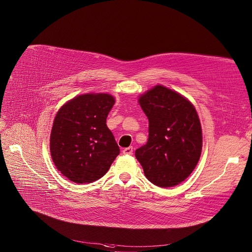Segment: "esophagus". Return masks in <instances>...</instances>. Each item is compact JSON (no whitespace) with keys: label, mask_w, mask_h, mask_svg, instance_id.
Returning a JSON list of instances; mask_svg holds the SVG:
<instances>
[{"label":"esophagus","mask_w":252,"mask_h":252,"mask_svg":"<svg viewBox=\"0 0 252 252\" xmlns=\"http://www.w3.org/2000/svg\"><path fill=\"white\" fill-rule=\"evenodd\" d=\"M132 151H133L132 147H127V148H126V149L123 150V153H124L125 155H131V154H132Z\"/></svg>","instance_id":"esophagus-1"}]
</instances>
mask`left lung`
Instances as JSON below:
<instances>
[{"instance_id": "left-lung-1", "label": "left lung", "mask_w": 252, "mask_h": 252, "mask_svg": "<svg viewBox=\"0 0 252 252\" xmlns=\"http://www.w3.org/2000/svg\"><path fill=\"white\" fill-rule=\"evenodd\" d=\"M139 103L149 120V138L136 150V158L155 186H177L190 175L202 153L197 112L186 97L161 85L141 95Z\"/></svg>"}]
</instances>
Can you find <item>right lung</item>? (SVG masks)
<instances>
[{
    "label": "right lung",
    "instance_id": "right-lung-1",
    "mask_svg": "<svg viewBox=\"0 0 252 252\" xmlns=\"http://www.w3.org/2000/svg\"><path fill=\"white\" fill-rule=\"evenodd\" d=\"M115 100L105 93L73 98L58 111L52 133L50 155L61 173L76 183L101 178L120 154L106 117Z\"/></svg>",
    "mask_w": 252,
    "mask_h": 252
}]
</instances>
